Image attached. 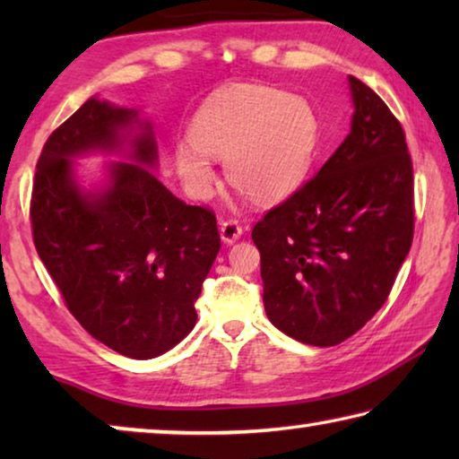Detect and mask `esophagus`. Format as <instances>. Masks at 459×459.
I'll return each instance as SVG.
<instances>
[{
	"label": "esophagus",
	"instance_id": "esophagus-1",
	"mask_svg": "<svg viewBox=\"0 0 459 459\" xmlns=\"http://www.w3.org/2000/svg\"><path fill=\"white\" fill-rule=\"evenodd\" d=\"M240 235H243V227H240L238 221L229 219V221L221 222V237H222V240H224V243H227V245L235 243V240H237Z\"/></svg>",
	"mask_w": 459,
	"mask_h": 459
}]
</instances>
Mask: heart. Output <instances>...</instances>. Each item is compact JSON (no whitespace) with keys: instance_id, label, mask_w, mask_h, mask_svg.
<instances>
[{"instance_id":"1","label":"heart","mask_w":459,"mask_h":459,"mask_svg":"<svg viewBox=\"0 0 459 459\" xmlns=\"http://www.w3.org/2000/svg\"><path fill=\"white\" fill-rule=\"evenodd\" d=\"M192 143L176 147L178 174L196 198L214 186L211 158L224 160L232 184L259 200L291 194L314 164L320 121L304 97L277 89L229 91L194 117Z\"/></svg>"}]
</instances>
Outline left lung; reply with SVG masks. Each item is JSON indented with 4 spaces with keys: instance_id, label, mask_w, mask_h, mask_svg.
I'll list each match as a JSON object with an SVG mask.
<instances>
[{
    "instance_id": "obj_1",
    "label": "left lung",
    "mask_w": 459,
    "mask_h": 459,
    "mask_svg": "<svg viewBox=\"0 0 459 459\" xmlns=\"http://www.w3.org/2000/svg\"><path fill=\"white\" fill-rule=\"evenodd\" d=\"M351 134L251 232L267 317L322 348L351 338L383 307L415 229L405 131L362 81L351 76Z\"/></svg>"
}]
</instances>
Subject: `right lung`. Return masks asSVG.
<instances>
[{"mask_svg":"<svg viewBox=\"0 0 459 459\" xmlns=\"http://www.w3.org/2000/svg\"><path fill=\"white\" fill-rule=\"evenodd\" d=\"M131 108L89 99L46 139L34 176L30 221L36 251L92 338L129 359L174 348L194 324L202 283L221 248L214 211L176 198L150 169L152 126L134 137L131 160L111 168V186L84 194L71 158L113 152Z\"/></svg>","mask_w":459,"mask_h":459,"instance_id":"1","label":"right lung"}]
</instances>
